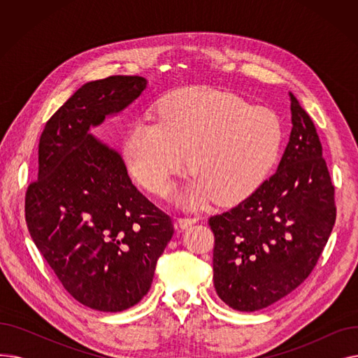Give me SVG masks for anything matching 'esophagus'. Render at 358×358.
Returning <instances> with one entry per match:
<instances>
[{"label":"esophagus","instance_id":"34e87169","mask_svg":"<svg viewBox=\"0 0 358 358\" xmlns=\"http://www.w3.org/2000/svg\"><path fill=\"white\" fill-rule=\"evenodd\" d=\"M196 222H197L196 217H178V219L176 220V228H178V229H187V228H190L192 224H194Z\"/></svg>","mask_w":358,"mask_h":358}]
</instances>
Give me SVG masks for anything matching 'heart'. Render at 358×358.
I'll list each match as a JSON object with an SVG mask.
<instances>
[{
    "mask_svg": "<svg viewBox=\"0 0 358 358\" xmlns=\"http://www.w3.org/2000/svg\"><path fill=\"white\" fill-rule=\"evenodd\" d=\"M283 124L270 108L251 107L210 87L181 88L158 104V122L136 120L123 141V157L148 190L164 194L185 168L194 178L182 197L199 206L217 197L231 206L250 197L273 169Z\"/></svg>",
    "mask_w": 358,
    "mask_h": 358,
    "instance_id": "heart-1",
    "label": "heart"
}]
</instances>
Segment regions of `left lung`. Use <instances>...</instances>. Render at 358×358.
Listing matches in <instances>:
<instances>
[{
  "instance_id": "obj_1",
  "label": "left lung",
  "mask_w": 358,
  "mask_h": 358,
  "mask_svg": "<svg viewBox=\"0 0 358 358\" xmlns=\"http://www.w3.org/2000/svg\"><path fill=\"white\" fill-rule=\"evenodd\" d=\"M289 97L293 127L275 174L236 208L209 219L216 293L241 312L264 309L302 285L335 223L322 145L308 113Z\"/></svg>"
}]
</instances>
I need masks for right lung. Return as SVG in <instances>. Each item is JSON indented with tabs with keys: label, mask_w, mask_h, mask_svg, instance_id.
Listing matches in <instances>:
<instances>
[{
	"label": "right lung",
	"mask_w": 358,
	"mask_h": 358,
	"mask_svg": "<svg viewBox=\"0 0 358 358\" xmlns=\"http://www.w3.org/2000/svg\"><path fill=\"white\" fill-rule=\"evenodd\" d=\"M146 85L116 75L75 91L42 131L39 174L26 193L37 250L73 299L100 312L141 302L174 234L171 217L131 184L122 155L91 134Z\"/></svg>",
	"instance_id": "add662e5"
}]
</instances>
